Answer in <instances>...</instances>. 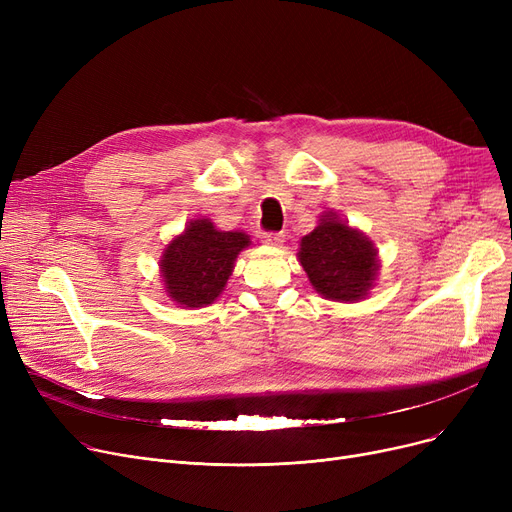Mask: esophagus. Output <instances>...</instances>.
I'll return each instance as SVG.
<instances>
[{
	"label": "esophagus",
	"instance_id": "1",
	"mask_svg": "<svg viewBox=\"0 0 512 512\" xmlns=\"http://www.w3.org/2000/svg\"><path fill=\"white\" fill-rule=\"evenodd\" d=\"M261 242L267 247H280L284 242V234L282 232H263Z\"/></svg>",
	"mask_w": 512,
	"mask_h": 512
}]
</instances>
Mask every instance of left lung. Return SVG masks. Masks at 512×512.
Here are the masks:
<instances>
[{
	"mask_svg": "<svg viewBox=\"0 0 512 512\" xmlns=\"http://www.w3.org/2000/svg\"><path fill=\"white\" fill-rule=\"evenodd\" d=\"M299 261L321 297L340 303L365 299L380 270L373 242L332 211L301 238Z\"/></svg>",
	"mask_w": 512,
	"mask_h": 512,
	"instance_id": "8db88e82",
	"label": "left lung"
}]
</instances>
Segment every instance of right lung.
I'll list each match as a JSON object with an SVG mask.
<instances>
[{
	"mask_svg": "<svg viewBox=\"0 0 512 512\" xmlns=\"http://www.w3.org/2000/svg\"><path fill=\"white\" fill-rule=\"evenodd\" d=\"M249 245L245 232H222L207 218L191 220L159 261L168 297L180 307L211 305L232 276L238 253Z\"/></svg>",
	"mask_w": 512,
	"mask_h": 512,
	"instance_id": "1",
	"label": "right lung"
}]
</instances>
